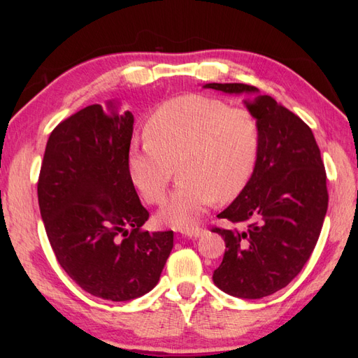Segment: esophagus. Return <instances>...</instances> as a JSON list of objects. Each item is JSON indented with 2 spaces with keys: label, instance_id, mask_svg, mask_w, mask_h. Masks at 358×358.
<instances>
[{
  "label": "esophagus",
  "instance_id": "esophagus-1",
  "mask_svg": "<svg viewBox=\"0 0 358 358\" xmlns=\"http://www.w3.org/2000/svg\"><path fill=\"white\" fill-rule=\"evenodd\" d=\"M204 232H206V231L200 229V227H191V229L181 231V234L186 235V237H191V238H200Z\"/></svg>",
  "mask_w": 358,
  "mask_h": 358
}]
</instances>
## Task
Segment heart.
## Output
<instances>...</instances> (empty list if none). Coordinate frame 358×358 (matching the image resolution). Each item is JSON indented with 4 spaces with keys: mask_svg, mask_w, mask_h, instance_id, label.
Instances as JSON below:
<instances>
[{
    "mask_svg": "<svg viewBox=\"0 0 358 358\" xmlns=\"http://www.w3.org/2000/svg\"><path fill=\"white\" fill-rule=\"evenodd\" d=\"M146 132L149 140L129 149V175L144 200L159 204L180 163L183 180L158 212L159 222L175 229L196 224L217 199H235L252 175L260 146L254 113L200 94L163 103Z\"/></svg>",
    "mask_w": 358,
    "mask_h": 358,
    "instance_id": "obj_1",
    "label": "heart"
}]
</instances>
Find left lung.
Returning <instances> with one entry per match:
<instances>
[{"label": "left lung", "mask_w": 358, "mask_h": 358, "mask_svg": "<svg viewBox=\"0 0 358 358\" xmlns=\"http://www.w3.org/2000/svg\"><path fill=\"white\" fill-rule=\"evenodd\" d=\"M203 87L246 95L243 103L260 126L252 175L218 214L232 223L250 224L241 232L214 229L224 238L226 250L212 280L237 299H263L299 275L320 237L328 210L320 149L305 121L257 87L241 83Z\"/></svg>", "instance_id": "left-lung-1"}]
</instances>
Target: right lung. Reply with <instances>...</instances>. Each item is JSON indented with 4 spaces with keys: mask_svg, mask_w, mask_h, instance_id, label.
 <instances>
[{
    "mask_svg": "<svg viewBox=\"0 0 358 358\" xmlns=\"http://www.w3.org/2000/svg\"><path fill=\"white\" fill-rule=\"evenodd\" d=\"M134 115L117 100L90 104L53 129L38 180V203L58 263L103 300L152 291L173 248V232L140 227L149 212L136 195L127 155Z\"/></svg>",
    "mask_w": 358,
    "mask_h": 358,
    "instance_id": "right-lung-1",
    "label": "right lung"
}]
</instances>
